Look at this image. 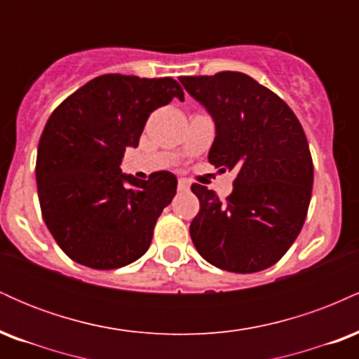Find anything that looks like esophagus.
I'll return each mask as SVG.
<instances>
[{
	"label": "esophagus",
	"instance_id": "obj_1",
	"mask_svg": "<svg viewBox=\"0 0 359 359\" xmlns=\"http://www.w3.org/2000/svg\"><path fill=\"white\" fill-rule=\"evenodd\" d=\"M191 187V184L187 182L185 179H179V191H187V189Z\"/></svg>",
	"mask_w": 359,
	"mask_h": 359
}]
</instances>
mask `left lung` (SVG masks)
Listing matches in <instances>:
<instances>
[{"instance_id":"1","label":"left lung","mask_w":359,"mask_h":359,"mask_svg":"<svg viewBox=\"0 0 359 359\" xmlns=\"http://www.w3.org/2000/svg\"><path fill=\"white\" fill-rule=\"evenodd\" d=\"M211 114L209 162L236 170L233 192L192 185L201 203L191 238L221 270L255 273L275 265L299 236L311 203L314 167L302 125L285 101L241 72L179 77Z\"/></svg>"}]
</instances>
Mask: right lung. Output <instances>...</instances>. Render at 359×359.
I'll return each instance as SVG.
<instances>
[{"label": "right lung", "instance_id": "right-lung-1", "mask_svg": "<svg viewBox=\"0 0 359 359\" xmlns=\"http://www.w3.org/2000/svg\"><path fill=\"white\" fill-rule=\"evenodd\" d=\"M174 97L184 101V90L172 77L104 74L50 114L36 151V189L48 231L74 262L113 270L145 255L177 177L162 170L138 180L119 165L151 111Z\"/></svg>", "mask_w": 359, "mask_h": 359}]
</instances>
